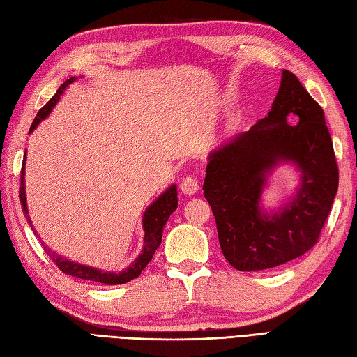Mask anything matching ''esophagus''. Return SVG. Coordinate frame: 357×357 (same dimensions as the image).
<instances>
[{
	"instance_id": "34e87169",
	"label": "esophagus",
	"mask_w": 357,
	"mask_h": 357,
	"mask_svg": "<svg viewBox=\"0 0 357 357\" xmlns=\"http://www.w3.org/2000/svg\"><path fill=\"white\" fill-rule=\"evenodd\" d=\"M198 190H199V183L193 176H187L183 179V183H181V192L184 195L190 196V195H195Z\"/></svg>"
}]
</instances>
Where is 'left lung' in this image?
I'll use <instances>...</instances> for the list:
<instances>
[{"mask_svg": "<svg viewBox=\"0 0 357 357\" xmlns=\"http://www.w3.org/2000/svg\"><path fill=\"white\" fill-rule=\"evenodd\" d=\"M293 160L303 185L293 203L270 218L259 210L264 173ZM204 196L216 219L219 245L231 267L267 270L308 252L335 201L339 169L324 110L298 77L282 72L267 118L210 155Z\"/></svg>", "mask_w": 357, "mask_h": 357, "instance_id": "left-lung-1", "label": "left lung"}]
</instances>
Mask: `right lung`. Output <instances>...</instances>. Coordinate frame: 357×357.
Wrapping results in <instances>:
<instances>
[{
  "label": "right lung",
  "instance_id": "1",
  "mask_svg": "<svg viewBox=\"0 0 357 357\" xmlns=\"http://www.w3.org/2000/svg\"><path fill=\"white\" fill-rule=\"evenodd\" d=\"M73 79L75 78L67 79L64 84H61V87L58 89V92L50 98V101L36 113L33 123H32V126H30V132H32L33 128L40 124L41 119H44L49 115L53 105L56 104L59 96L63 95L64 89L69 84H72ZM24 161H26V158H24ZM20 183H21L20 201L22 204V210H24V213L27 215L26 192H24V162H22V167H21ZM176 207H178L176 185H172L169 190L159 196V198L147 208L146 213H144L142 222H144V231H146V236H144V250L138 259H136V262H133L130 267L121 273H107V271H101V270H96L92 267H86V265L75 264L72 261L64 259V257H61V256L52 253L47 247H44V250H45V253L50 256L52 262L55 264L59 270L64 271L66 275H70V276L79 278V279H86V280H92V282H100V284H105V285H119V284L130 282V280H133L135 278H138L141 275V271L146 268L147 264L151 261V257H153L156 248L159 247V244H161L164 225L167 221H169L170 215L174 210H176ZM27 222L30 224L29 216H27ZM30 229H32L35 233V229L32 227V224H30Z\"/></svg>",
  "mask_w": 357,
  "mask_h": 357
}]
</instances>
